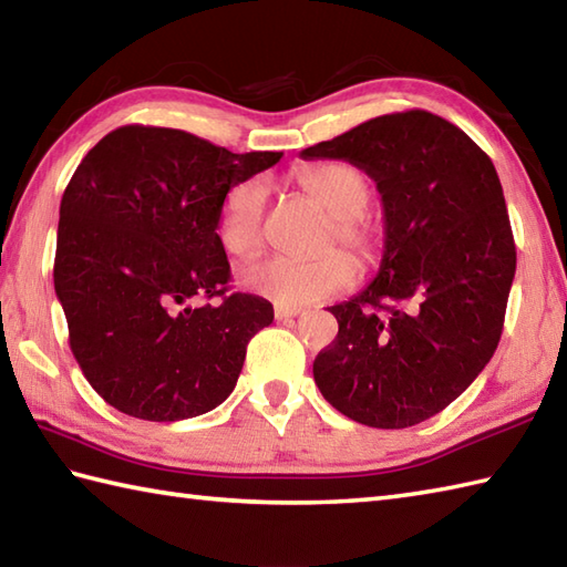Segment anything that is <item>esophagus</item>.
I'll list each match as a JSON object with an SVG mask.
<instances>
[{"label": "esophagus", "mask_w": 567, "mask_h": 567, "mask_svg": "<svg viewBox=\"0 0 567 567\" xmlns=\"http://www.w3.org/2000/svg\"><path fill=\"white\" fill-rule=\"evenodd\" d=\"M302 315V309L299 307H282V305H277L275 307V319H295V317H299Z\"/></svg>", "instance_id": "1"}]
</instances>
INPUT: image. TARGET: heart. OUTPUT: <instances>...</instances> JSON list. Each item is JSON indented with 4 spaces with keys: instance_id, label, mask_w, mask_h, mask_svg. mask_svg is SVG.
I'll use <instances>...</instances> for the list:
<instances>
[{
    "instance_id": "b5f03b06",
    "label": "heart",
    "mask_w": 567,
    "mask_h": 567,
    "mask_svg": "<svg viewBox=\"0 0 567 567\" xmlns=\"http://www.w3.org/2000/svg\"><path fill=\"white\" fill-rule=\"evenodd\" d=\"M297 185L315 197L333 216L331 231L323 244V256L315 260L265 258L240 270L246 290L272 299L282 307L315 305L319 299L351 290L355 265L336 244L348 248L360 262H375L382 248L380 228L365 219L370 202V179L351 163H319L299 167ZM268 204V187L260 177L244 179L224 195L216 236L228 256L246 258L262 246V219Z\"/></svg>"
}]
</instances>
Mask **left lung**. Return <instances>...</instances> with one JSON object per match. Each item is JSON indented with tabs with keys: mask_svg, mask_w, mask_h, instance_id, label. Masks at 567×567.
Segmentation results:
<instances>
[{
	"mask_svg": "<svg viewBox=\"0 0 567 567\" xmlns=\"http://www.w3.org/2000/svg\"><path fill=\"white\" fill-rule=\"evenodd\" d=\"M302 158L360 167L384 214L378 277L329 307L339 336L315 360L317 388L358 424H421L497 351L516 246L495 165L465 131L424 110L370 118Z\"/></svg>",
	"mask_w": 567,
	"mask_h": 567,
	"instance_id": "1",
	"label": "left lung"
}]
</instances>
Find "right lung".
Wrapping results in <instances>:
<instances>
[{
  "instance_id": "1",
  "label": "right lung",
  "mask_w": 567,
  "mask_h": 567,
  "mask_svg": "<svg viewBox=\"0 0 567 567\" xmlns=\"http://www.w3.org/2000/svg\"><path fill=\"white\" fill-rule=\"evenodd\" d=\"M280 158L141 124L84 155L60 202L53 282L70 351L106 404L179 421L234 392L248 341L275 315L268 299L228 292L216 221L228 189Z\"/></svg>"
}]
</instances>
